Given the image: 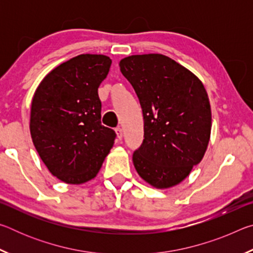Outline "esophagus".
<instances>
[{
  "mask_svg": "<svg viewBox=\"0 0 253 253\" xmlns=\"http://www.w3.org/2000/svg\"><path fill=\"white\" fill-rule=\"evenodd\" d=\"M115 131H116L118 139H122L123 138V129H122V128L121 127H117L116 129H115Z\"/></svg>",
  "mask_w": 253,
  "mask_h": 253,
  "instance_id": "34e87169",
  "label": "esophagus"
}]
</instances>
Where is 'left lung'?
Instances as JSON below:
<instances>
[{
	"mask_svg": "<svg viewBox=\"0 0 253 253\" xmlns=\"http://www.w3.org/2000/svg\"><path fill=\"white\" fill-rule=\"evenodd\" d=\"M139 99L144 139L132 163L144 181L169 188L202 161L211 135V106L203 84L169 57L137 54L119 62Z\"/></svg>",
	"mask_w": 253,
	"mask_h": 253,
	"instance_id": "8db88e82",
	"label": "left lung"
}]
</instances>
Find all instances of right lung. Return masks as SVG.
Masks as SVG:
<instances>
[{
  "label": "right lung",
  "mask_w": 253,
  "mask_h": 253,
  "mask_svg": "<svg viewBox=\"0 0 253 253\" xmlns=\"http://www.w3.org/2000/svg\"><path fill=\"white\" fill-rule=\"evenodd\" d=\"M111 59L80 54L49 72L34 92L30 132L50 173L68 184L90 181L113 147L116 132L101 125L98 88Z\"/></svg>",
  "instance_id": "obj_1"
}]
</instances>
